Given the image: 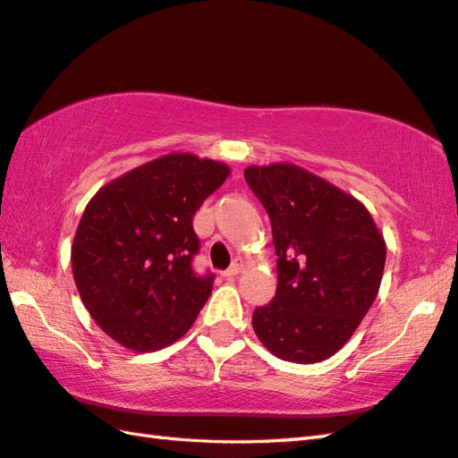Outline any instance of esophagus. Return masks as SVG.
<instances>
[{"instance_id": "obj_1", "label": "esophagus", "mask_w": 458, "mask_h": 458, "mask_svg": "<svg viewBox=\"0 0 458 458\" xmlns=\"http://www.w3.org/2000/svg\"><path fill=\"white\" fill-rule=\"evenodd\" d=\"M242 267H244V262H242V259H234V264H232L226 272H224V276L234 277V276H238L242 272Z\"/></svg>"}]
</instances>
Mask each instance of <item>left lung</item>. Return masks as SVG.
Masks as SVG:
<instances>
[{
  "instance_id": "8db88e82",
  "label": "left lung",
  "mask_w": 458,
  "mask_h": 458,
  "mask_svg": "<svg viewBox=\"0 0 458 458\" xmlns=\"http://www.w3.org/2000/svg\"><path fill=\"white\" fill-rule=\"evenodd\" d=\"M244 178L270 216L277 256L274 300L252 316L256 335L284 361H324L377 298L385 240L360 200L300 166H248Z\"/></svg>"
}]
</instances>
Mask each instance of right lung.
<instances>
[{
	"instance_id": "obj_1",
	"label": "right lung",
	"mask_w": 458,
	"mask_h": 458,
	"mask_svg": "<svg viewBox=\"0 0 458 458\" xmlns=\"http://www.w3.org/2000/svg\"><path fill=\"white\" fill-rule=\"evenodd\" d=\"M230 168L173 152L105 184L81 216L71 266L81 300L106 335L132 352L181 339L212 293L196 276L192 218Z\"/></svg>"
}]
</instances>
